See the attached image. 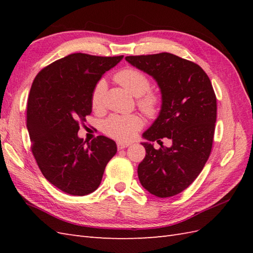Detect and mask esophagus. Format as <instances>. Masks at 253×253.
Masks as SVG:
<instances>
[{"instance_id":"34e87169","label":"esophagus","mask_w":253,"mask_h":253,"mask_svg":"<svg viewBox=\"0 0 253 253\" xmlns=\"http://www.w3.org/2000/svg\"><path fill=\"white\" fill-rule=\"evenodd\" d=\"M130 143H127V142H117V148L118 150H122V149H125L127 147H129Z\"/></svg>"}]
</instances>
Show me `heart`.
I'll use <instances>...</instances> for the list:
<instances>
[{
	"label": "heart",
	"instance_id": "b5f03b06",
	"mask_svg": "<svg viewBox=\"0 0 253 253\" xmlns=\"http://www.w3.org/2000/svg\"><path fill=\"white\" fill-rule=\"evenodd\" d=\"M116 83L123 88L137 96V104L147 115H154L158 112L160 98L157 93L149 91L150 80L143 73L133 68H126L115 75ZM106 83L104 80L95 84L91 94V105L94 111H101L104 107ZM143 126L142 118L136 115H112L104 121L102 129L107 136L117 140H129Z\"/></svg>",
	"mask_w": 253,
	"mask_h": 253
}]
</instances>
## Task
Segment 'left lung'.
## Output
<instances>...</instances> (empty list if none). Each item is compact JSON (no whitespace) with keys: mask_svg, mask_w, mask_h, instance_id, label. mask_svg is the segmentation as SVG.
I'll return each mask as SVG.
<instances>
[{"mask_svg":"<svg viewBox=\"0 0 253 253\" xmlns=\"http://www.w3.org/2000/svg\"><path fill=\"white\" fill-rule=\"evenodd\" d=\"M152 76L162 94L157 120L143 132L146 157L138 166L142 187L159 198L178 195L189 187L210 157L216 122V96L211 80L196 63L170 53L126 56ZM172 141L164 147L160 139Z\"/></svg>","mask_w":253,"mask_h":253,"instance_id":"1","label":"left lung"}]
</instances>
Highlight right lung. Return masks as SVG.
<instances>
[{
  "label": "right lung",
  "instance_id": "add662e5",
  "mask_svg": "<svg viewBox=\"0 0 253 253\" xmlns=\"http://www.w3.org/2000/svg\"><path fill=\"white\" fill-rule=\"evenodd\" d=\"M123 57L74 53L44 67L32 83L27 104L32 154L46 180L72 196L93 192L117 151L104 136L85 144L78 130L92 111L95 84Z\"/></svg>",
  "mask_w": 253,
  "mask_h": 253
}]
</instances>
